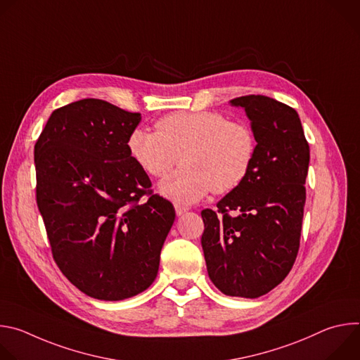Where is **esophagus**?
<instances>
[{
	"mask_svg": "<svg viewBox=\"0 0 360 360\" xmlns=\"http://www.w3.org/2000/svg\"><path fill=\"white\" fill-rule=\"evenodd\" d=\"M175 211H176V215H178V217H182L184 214H186V212H188V208L181 207V205H176V207H175Z\"/></svg>",
	"mask_w": 360,
	"mask_h": 360,
	"instance_id": "34e87169",
	"label": "esophagus"
}]
</instances>
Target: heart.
<instances>
[{
	"label": "heart",
	"mask_w": 360,
	"mask_h": 360,
	"mask_svg": "<svg viewBox=\"0 0 360 360\" xmlns=\"http://www.w3.org/2000/svg\"><path fill=\"white\" fill-rule=\"evenodd\" d=\"M157 132L135 128L127 149L135 165L155 179L165 178L160 192L182 205H192L212 191L226 193L249 175L256 153L252 129L215 111L174 112L155 124Z\"/></svg>",
	"instance_id": "obj_1"
}]
</instances>
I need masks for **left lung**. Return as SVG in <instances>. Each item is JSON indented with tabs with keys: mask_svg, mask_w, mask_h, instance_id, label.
<instances>
[{
	"mask_svg": "<svg viewBox=\"0 0 360 360\" xmlns=\"http://www.w3.org/2000/svg\"><path fill=\"white\" fill-rule=\"evenodd\" d=\"M245 110L256 139L248 178L203 210L202 249L210 279L228 296L259 297L290 272L299 250L307 143L297 112L282 102L246 95L231 99Z\"/></svg>",
	"mask_w": 360,
	"mask_h": 360,
	"instance_id": "left-lung-1",
	"label": "left lung"
}]
</instances>
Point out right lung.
Returning a JSON list of instances; mask_svg holds the SVG:
<instances>
[{
  "label": "right lung",
  "mask_w": 360,
  "mask_h": 360,
  "mask_svg": "<svg viewBox=\"0 0 360 360\" xmlns=\"http://www.w3.org/2000/svg\"><path fill=\"white\" fill-rule=\"evenodd\" d=\"M139 122L138 112L85 98L51 114L34 148L37 205L54 259L74 286L101 300L152 285L175 221L174 205L152 193L128 153Z\"/></svg>",
  "instance_id": "add662e5"
}]
</instances>
